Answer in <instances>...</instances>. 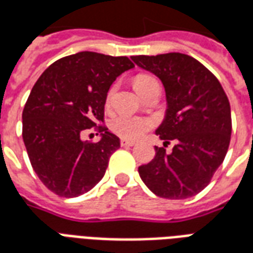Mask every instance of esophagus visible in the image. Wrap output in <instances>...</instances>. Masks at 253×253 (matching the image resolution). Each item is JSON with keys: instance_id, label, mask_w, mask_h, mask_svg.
<instances>
[{"instance_id": "obj_1", "label": "esophagus", "mask_w": 253, "mask_h": 253, "mask_svg": "<svg viewBox=\"0 0 253 253\" xmlns=\"http://www.w3.org/2000/svg\"><path fill=\"white\" fill-rule=\"evenodd\" d=\"M134 143L132 141H128V139H125V138H122L121 139V146H134Z\"/></svg>"}]
</instances>
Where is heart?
<instances>
[{
  "mask_svg": "<svg viewBox=\"0 0 253 253\" xmlns=\"http://www.w3.org/2000/svg\"><path fill=\"white\" fill-rule=\"evenodd\" d=\"M156 80L149 74H138L132 80V85L138 93L142 94L143 89L150 81ZM114 94V89L108 92V101ZM153 127V121L149 118H142V116H131V115H118L110 122L111 131L115 132L116 135L125 138V139H131L135 141L141 138L145 132Z\"/></svg>",
  "mask_w": 253,
  "mask_h": 253,
  "instance_id": "1",
  "label": "heart"
}]
</instances>
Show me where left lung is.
Instances as JSON below:
<instances>
[{
    "mask_svg": "<svg viewBox=\"0 0 253 253\" xmlns=\"http://www.w3.org/2000/svg\"><path fill=\"white\" fill-rule=\"evenodd\" d=\"M153 73L165 88L168 108L156 134L176 145L170 153L156 146V156L138 168L142 181L165 199H186L211 180L228 152L232 116L228 96L217 77L195 58L168 52L131 57Z\"/></svg>",
    "mask_w": 253,
    "mask_h": 253,
    "instance_id": "8db88e82",
    "label": "left lung"
}]
</instances>
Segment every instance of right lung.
Masks as SVG:
<instances>
[{
	"mask_svg": "<svg viewBox=\"0 0 253 253\" xmlns=\"http://www.w3.org/2000/svg\"><path fill=\"white\" fill-rule=\"evenodd\" d=\"M132 67L127 57L81 51L55 61L34 85L23 111V139L35 173L54 194L83 195L103 179L121 146L103 123L107 93ZM92 126L102 135L99 143L81 139Z\"/></svg>",
	"mask_w": 253,
	"mask_h": 253,
	"instance_id": "right-lung-1",
	"label": "right lung"
}]
</instances>
